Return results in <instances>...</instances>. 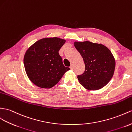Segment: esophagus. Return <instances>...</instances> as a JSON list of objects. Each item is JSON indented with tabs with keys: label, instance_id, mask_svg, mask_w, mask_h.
<instances>
[{
	"label": "esophagus",
	"instance_id": "1",
	"mask_svg": "<svg viewBox=\"0 0 132 132\" xmlns=\"http://www.w3.org/2000/svg\"><path fill=\"white\" fill-rule=\"evenodd\" d=\"M70 68L71 70H72L73 69V64H71V65Z\"/></svg>",
	"mask_w": 132,
	"mask_h": 132
}]
</instances>
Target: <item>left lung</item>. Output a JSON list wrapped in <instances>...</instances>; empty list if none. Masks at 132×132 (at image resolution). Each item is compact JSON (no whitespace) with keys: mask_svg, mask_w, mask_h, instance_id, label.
I'll use <instances>...</instances> for the list:
<instances>
[{"mask_svg":"<svg viewBox=\"0 0 132 132\" xmlns=\"http://www.w3.org/2000/svg\"><path fill=\"white\" fill-rule=\"evenodd\" d=\"M74 46L82 57L85 71L77 76L81 85L89 90L103 88L112 78L116 60L109 49L100 43L74 42Z\"/></svg>","mask_w":132,"mask_h":132,"instance_id":"left-lung-1","label":"left lung"}]
</instances>
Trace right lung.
<instances>
[{"label":"right lung","instance_id":"add662e5","mask_svg":"<svg viewBox=\"0 0 132 132\" xmlns=\"http://www.w3.org/2000/svg\"><path fill=\"white\" fill-rule=\"evenodd\" d=\"M66 41L58 37H46L37 40L26 51L23 60L25 70L35 85L51 88L70 70L63 65L59 53Z\"/></svg>","mask_w":132,"mask_h":132}]
</instances>
